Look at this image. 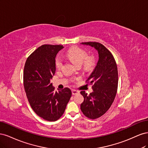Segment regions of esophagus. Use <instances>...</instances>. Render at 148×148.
Wrapping results in <instances>:
<instances>
[{
	"label": "esophagus",
	"instance_id": "esophagus-1",
	"mask_svg": "<svg viewBox=\"0 0 148 148\" xmlns=\"http://www.w3.org/2000/svg\"><path fill=\"white\" fill-rule=\"evenodd\" d=\"M71 92H72L73 95H77V94L79 93V91L75 90V89H72V90H71Z\"/></svg>",
	"mask_w": 148,
	"mask_h": 148
}]
</instances>
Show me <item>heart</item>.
I'll return each instance as SVG.
<instances>
[{
	"label": "heart",
	"instance_id": "1",
	"mask_svg": "<svg viewBox=\"0 0 148 148\" xmlns=\"http://www.w3.org/2000/svg\"><path fill=\"white\" fill-rule=\"evenodd\" d=\"M66 56L68 59L72 62L73 63L77 65L80 66L84 65L85 67H90L93 64V59L92 57H87V53L83 49L77 47H75L70 49L66 52ZM62 65V60L61 58L57 57L56 59V66L59 69Z\"/></svg>",
	"mask_w": 148,
	"mask_h": 148
}]
</instances>
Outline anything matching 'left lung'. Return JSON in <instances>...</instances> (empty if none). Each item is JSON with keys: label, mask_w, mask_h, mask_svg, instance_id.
I'll list each match as a JSON object with an SVG mask.
<instances>
[{"label": "left lung", "mask_w": 148, "mask_h": 148, "mask_svg": "<svg viewBox=\"0 0 148 148\" xmlns=\"http://www.w3.org/2000/svg\"><path fill=\"white\" fill-rule=\"evenodd\" d=\"M90 46L98 52L99 59L95 69L87 79L92 84L93 91L87 95L81 91L84 101L80 107L89 119H96L109 110L114 101L118 87V70L114 56L102 44L96 42L81 43Z\"/></svg>", "instance_id": "obj_1"}]
</instances>
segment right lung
Here are the masks:
<instances>
[{"instance_id": "add662e5", "label": "right lung", "mask_w": 148, "mask_h": 148, "mask_svg": "<svg viewBox=\"0 0 148 148\" xmlns=\"http://www.w3.org/2000/svg\"><path fill=\"white\" fill-rule=\"evenodd\" d=\"M61 45L44 44L28 57L24 67L23 84L31 108L40 117L56 121L64 113L71 96L68 88L56 91L51 79L56 72V57Z\"/></svg>"}]
</instances>
